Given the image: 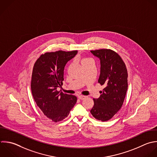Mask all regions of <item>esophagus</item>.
<instances>
[{"instance_id": "1", "label": "esophagus", "mask_w": 157, "mask_h": 157, "mask_svg": "<svg viewBox=\"0 0 157 157\" xmlns=\"http://www.w3.org/2000/svg\"><path fill=\"white\" fill-rule=\"evenodd\" d=\"M85 98H86L85 96H83V95H79V96H78V98L79 99H80V100H83Z\"/></svg>"}]
</instances>
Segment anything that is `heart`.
<instances>
[{
	"mask_svg": "<svg viewBox=\"0 0 157 157\" xmlns=\"http://www.w3.org/2000/svg\"><path fill=\"white\" fill-rule=\"evenodd\" d=\"M89 61H91V59H89V58H83L82 59V64L85 63H86V62H88Z\"/></svg>",
	"mask_w": 157,
	"mask_h": 157,
	"instance_id": "heart-1",
	"label": "heart"
}]
</instances>
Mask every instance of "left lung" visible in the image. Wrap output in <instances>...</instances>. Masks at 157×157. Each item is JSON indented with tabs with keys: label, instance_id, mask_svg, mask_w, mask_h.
Returning <instances> with one entry per match:
<instances>
[{
	"label": "left lung",
	"instance_id": "left-lung-1",
	"mask_svg": "<svg viewBox=\"0 0 157 157\" xmlns=\"http://www.w3.org/2000/svg\"><path fill=\"white\" fill-rule=\"evenodd\" d=\"M100 59L101 71L98 83L105 88L99 98L93 99L90 110L97 120L105 121L112 118L121 109L128 89V72L120 55L110 49L91 50Z\"/></svg>",
	"mask_w": 157,
	"mask_h": 157
}]
</instances>
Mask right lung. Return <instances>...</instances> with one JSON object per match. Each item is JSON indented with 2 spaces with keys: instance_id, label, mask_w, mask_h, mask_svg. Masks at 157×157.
<instances>
[{
  "instance_id": "1",
  "label": "right lung",
  "mask_w": 157,
  "mask_h": 157,
  "mask_svg": "<svg viewBox=\"0 0 157 157\" xmlns=\"http://www.w3.org/2000/svg\"><path fill=\"white\" fill-rule=\"evenodd\" d=\"M77 53V50L47 52L41 55L34 65L31 85L33 98L44 114L53 121L66 118L77 102L75 96L57 90L63 84L66 63Z\"/></svg>"
}]
</instances>
